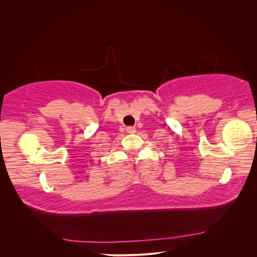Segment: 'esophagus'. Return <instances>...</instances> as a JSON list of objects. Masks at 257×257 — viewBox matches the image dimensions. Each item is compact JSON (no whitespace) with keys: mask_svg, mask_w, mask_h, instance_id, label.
Instances as JSON below:
<instances>
[{"mask_svg":"<svg viewBox=\"0 0 257 257\" xmlns=\"http://www.w3.org/2000/svg\"><path fill=\"white\" fill-rule=\"evenodd\" d=\"M126 132L127 133H135V127H133V126H127L126 127Z\"/></svg>","mask_w":257,"mask_h":257,"instance_id":"obj_1","label":"esophagus"}]
</instances>
